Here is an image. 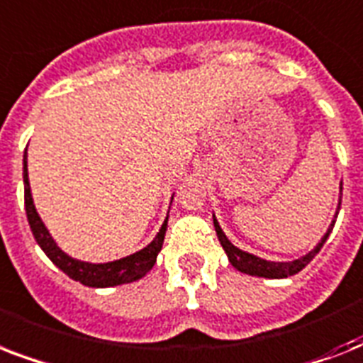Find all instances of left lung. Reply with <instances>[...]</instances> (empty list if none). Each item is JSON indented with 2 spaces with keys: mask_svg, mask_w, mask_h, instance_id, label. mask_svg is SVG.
Wrapping results in <instances>:
<instances>
[{
  "mask_svg": "<svg viewBox=\"0 0 363 363\" xmlns=\"http://www.w3.org/2000/svg\"><path fill=\"white\" fill-rule=\"evenodd\" d=\"M213 220H215V230L216 235H218V241H220L222 248L226 250L228 258H230V264H232L238 271H241V273H247V275L254 277H265V279H284V277H292L296 275V273H299V271L303 269L305 265L309 264L311 259L318 254L322 245L326 242L330 232L333 230V224H335V220H333L330 230H328V233L322 238V241L316 245L315 250H311V252L307 254V256H303V258L294 259V262H267V259H262L258 258V256H252V254L245 252L241 248L233 247L232 242L228 241L226 235H224V232H222V228L218 226L216 218H213Z\"/></svg>",
  "mask_w": 363,
  "mask_h": 363,
  "instance_id": "left-lung-1",
  "label": "left lung"
}]
</instances>
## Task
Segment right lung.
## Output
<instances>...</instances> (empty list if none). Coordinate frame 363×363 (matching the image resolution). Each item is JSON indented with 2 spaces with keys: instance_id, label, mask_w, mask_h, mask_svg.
Masks as SVG:
<instances>
[{
  "instance_id": "add662e5",
  "label": "right lung",
  "mask_w": 363,
  "mask_h": 363,
  "mask_svg": "<svg viewBox=\"0 0 363 363\" xmlns=\"http://www.w3.org/2000/svg\"><path fill=\"white\" fill-rule=\"evenodd\" d=\"M24 205L26 215H28V222H30L31 233L35 241L39 242V247L43 248V252L47 254L48 258L52 259V264H56L60 269L64 271L65 275L71 277L73 281H79L84 286L92 288H105V286H118V284H128L137 279H141L152 269V265L156 264V256L162 250L164 245L165 230H167V218L162 224V230L158 235L154 238V241L145 247L139 252L131 254L128 258L116 259V262H109V264H86V262H79V259L69 258L67 254H64L56 247V242L52 241L50 233L47 232V228L41 222L39 215H37L35 207H33V199H31L30 192V181H28V165H26V154H24Z\"/></svg>"
}]
</instances>
